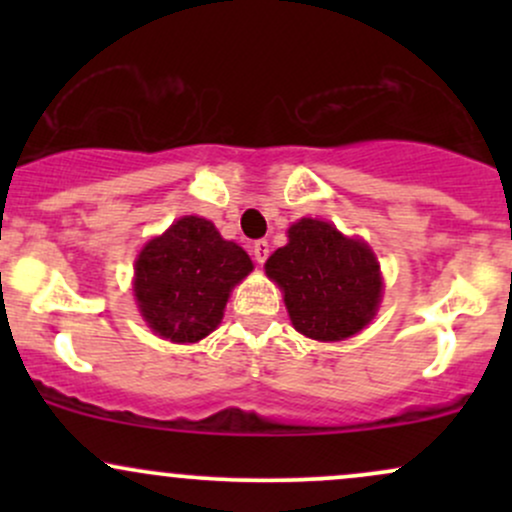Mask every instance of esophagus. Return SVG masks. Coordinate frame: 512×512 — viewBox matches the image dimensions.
Listing matches in <instances>:
<instances>
[{
  "label": "esophagus",
  "mask_w": 512,
  "mask_h": 512,
  "mask_svg": "<svg viewBox=\"0 0 512 512\" xmlns=\"http://www.w3.org/2000/svg\"><path fill=\"white\" fill-rule=\"evenodd\" d=\"M252 255H255V260L257 262H264L269 257V243L267 240H255V243H252Z\"/></svg>",
  "instance_id": "obj_1"
}]
</instances>
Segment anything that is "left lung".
<instances>
[{
    "label": "left lung",
    "mask_w": 512,
    "mask_h": 512,
    "mask_svg": "<svg viewBox=\"0 0 512 512\" xmlns=\"http://www.w3.org/2000/svg\"><path fill=\"white\" fill-rule=\"evenodd\" d=\"M279 284L298 332L317 342H342L375 317L383 276L368 243L346 238L332 223L301 219L289 243L264 264Z\"/></svg>",
    "instance_id": "obj_1"
}]
</instances>
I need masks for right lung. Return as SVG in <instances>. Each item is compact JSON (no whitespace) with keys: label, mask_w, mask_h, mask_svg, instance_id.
Instances as JSON below:
<instances>
[{"label":"right lung","mask_w":512,"mask_h":512,"mask_svg":"<svg viewBox=\"0 0 512 512\" xmlns=\"http://www.w3.org/2000/svg\"><path fill=\"white\" fill-rule=\"evenodd\" d=\"M252 260L202 216H182L151 238L134 262V296L146 325L175 344H195L219 327L233 286Z\"/></svg>","instance_id":"right-lung-1"}]
</instances>
